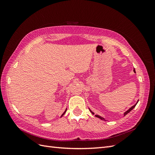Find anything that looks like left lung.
<instances>
[{
    "label": "left lung",
    "mask_w": 155,
    "mask_h": 155,
    "mask_svg": "<svg viewBox=\"0 0 155 155\" xmlns=\"http://www.w3.org/2000/svg\"><path fill=\"white\" fill-rule=\"evenodd\" d=\"M134 72H135V70H134ZM135 73H136V72H135ZM138 102H139V101H138ZM138 102H137V103H138ZM137 103L135 104H134V106H133L132 107H130V108H129V109H128L127 111H126V112H125V113H124V116H125V115H126V114H127L128 113H129V112H130L131 110H132L133 109V108H134V107H135V106H136V105H137ZM91 113H93V114H94V113H93V112H92L91 110ZM95 116H96L97 117H98V118H101V120H104V118H103V117H100V116H98V115H95Z\"/></svg>",
    "instance_id": "left-lung-1"
}]
</instances>
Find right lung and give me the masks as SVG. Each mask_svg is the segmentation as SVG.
<instances>
[{"instance_id":"obj_1","label":"right lung","mask_w":155,"mask_h":155,"mask_svg":"<svg viewBox=\"0 0 155 155\" xmlns=\"http://www.w3.org/2000/svg\"><path fill=\"white\" fill-rule=\"evenodd\" d=\"M66 111H67V110H65V111H64V113H63V114H62V116H61V117H62V116H63V115H64V113H66Z\"/></svg>"}]
</instances>
